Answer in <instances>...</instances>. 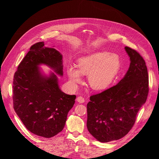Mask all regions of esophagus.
I'll return each instance as SVG.
<instances>
[{
	"mask_svg": "<svg viewBox=\"0 0 159 159\" xmlns=\"http://www.w3.org/2000/svg\"><path fill=\"white\" fill-rule=\"evenodd\" d=\"M76 100H77V102H79V103H82L85 102L84 98L83 97H81V96H78V97L77 98Z\"/></svg>",
	"mask_w": 159,
	"mask_h": 159,
	"instance_id": "1",
	"label": "esophagus"
}]
</instances>
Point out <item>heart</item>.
<instances>
[{"mask_svg": "<svg viewBox=\"0 0 159 159\" xmlns=\"http://www.w3.org/2000/svg\"><path fill=\"white\" fill-rule=\"evenodd\" d=\"M121 67L117 54L101 51L81 57L77 60V68L69 66L66 71L71 83L76 85L82 81V75H88L89 85L95 89L107 88L112 83Z\"/></svg>", "mask_w": 159, "mask_h": 159, "instance_id": "heart-1", "label": "heart"}]
</instances>
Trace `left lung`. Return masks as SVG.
I'll use <instances>...</instances> for the list:
<instances>
[{"instance_id":"1","label":"left lung","mask_w":159,"mask_h":159,"mask_svg":"<svg viewBox=\"0 0 159 159\" xmlns=\"http://www.w3.org/2000/svg\"><path fill=\"white\" fill-rule=\"evenodd\" d=\"M125 49L131 60L125 75L117 85L91 95L87 105L88 131L102 143L125 136L147 99L148 75L145 61L135 50L128 46Z\"/></svg>"}]
</instances>
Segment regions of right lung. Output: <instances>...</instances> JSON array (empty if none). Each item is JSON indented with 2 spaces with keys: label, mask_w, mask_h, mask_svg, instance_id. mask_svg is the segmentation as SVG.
<instances>
[{
  "label": "right lung",
  "mask_w": 159,
  "mask_h": 159,
  "mask_svg": "<svg viewBox=\"0 0 159 159\" xmlns=\"http://www.w3.org/2000/svg\"><path fill=\"white\" fill-rule=\"evenodd\" d=\"M40 64L48 65L56 74L63 75L60 53L45 47L44 42L33 44L14 75L13 106L28 131L50 138L63 130L76 96L62 92L54 74L42 75Z\"/></svg>",
  "instance_id": "obj_1"
}]
</instances>
